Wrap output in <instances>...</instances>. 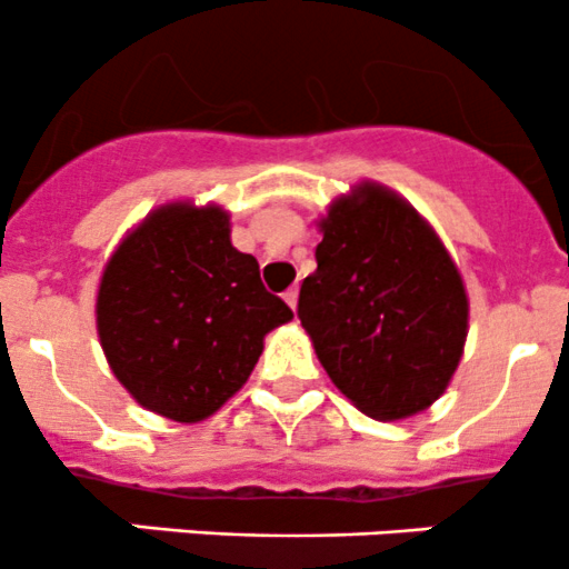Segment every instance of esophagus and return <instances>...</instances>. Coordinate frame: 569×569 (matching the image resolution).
Segmentation results:
<instances>
[{
	"instance_id": "obj_1",
	"label": "esophagus",
	"mask_w": 569,
	"mask_h": 569,
	"mask_svg": "<svg viewBox=\"0 0 569 569\" xmlns=\"http://www.w3.org/2000/svg\"><path fill=\"white\" fill-rule=\"evenodd\" d=\"M284 301H287V307H290V309L298 307V284H292L290 290L284 292Z\"/></svg>"
}]
</instances>
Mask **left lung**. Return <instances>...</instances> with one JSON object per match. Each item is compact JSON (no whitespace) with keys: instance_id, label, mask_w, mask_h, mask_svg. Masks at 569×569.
Wrapping results in <instances>:
<instances>
[{"instance_id":"8db88e82","label":"left lung","mask_w":569,"mask_h":569,"mask_svg":"<svg viewBox=\"0 0 569 569\" xmlns=\"http://www.w3.org/2000/svg\"><path fill=\"white\" fill-rule=\"evenodd\" d=\"M318 271L298 318L337 390L401 420L446 392L468 337V292L435 229L385 184L362 182L320 218Z\"/></svg>"}]
</instances>
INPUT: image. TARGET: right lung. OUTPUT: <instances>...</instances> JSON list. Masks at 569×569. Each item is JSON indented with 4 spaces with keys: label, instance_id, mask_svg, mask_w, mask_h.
Segmentation results:
<instances>
[{
    "label": "right lung",
    "instance_id": "1",
    "mask_svg": "<svg viewBox=\"0 0 569 569\" xmlns=\"http://www.w3.org/2000/svg\"><path fill=\"white\" fill-rule=\"evenodd\" d=\"M292 309L229 240L218 204L149 212L107 260L96 331L116 379L149 412L199 423L249 381L262 340Z\"/></svg>",
    "mask_w": 569,
    "mask_h": 569
}]
</instances>
